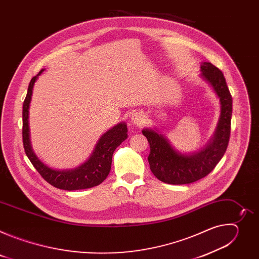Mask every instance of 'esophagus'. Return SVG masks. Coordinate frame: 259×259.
I'll return each instance as SVG.
<instances>
[{
    "instance_id": "34e87169",
    "label": "esophagus",
    "mask_w": 259,
    "mask_h": 259,
    "mask_svg": "<svg viewBox=\"0 0 259 259\" xmlns=\"http://www.w3.org/2000/svg\"><path fill=\"white\" fill-rule=\"evenodd\" d=\"M144 119H145L144 115L141 114V113H138V112L134 113V114L131 116V122H132V124H134V125H136V126H139V125H141L142 123H144Z\"/></svg>"
}]
</instances>
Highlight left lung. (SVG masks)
I'll return each mask as SVG.
<instances>
[{
  "instance_id": "1",
  "label": "left lung",
  "mask_w": 259,
  "mask_h": 259,
  "mask_svg": "<svg viewBox=\"0 0 259 259\" xmlns=\"http://www.w3.org/2000/svg\"><path fill=\"white\" fill-rule=\"evenodd\" d=\"M200 77L216 94L220 116L213 136L204 147L194 153H181L158 128H144L143 135L151 146L149 163L153 174L169 184H187L208 175L224 157L231 134L233 99L224 73L210 62L201 63Z\"/></svg>"
}]
</instances>
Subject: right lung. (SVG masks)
<instances>
[{"label": "right lung", "instance_id": "1", "mask_svg": "<svg viewBox=\"0 0 259 259\" xmlns=\"http://www.w3.org/2000/svg\"><path fill=\"white\" fill-rule=\"evenodd\" d=\"M43 70L44 69H42L38 75L30 80L27 94L23 102L22 139L25 154L36 171L42 175V177L47 182L57 189L65 191H76L96 187L107 177L110 171V166H112L113 154L115 150L128 137L127 124L125 122H121L102 134L95 144L90 157L80 166L73 169L63 170L49 167L40 160V158L35 155L32 150L28 121V109L33 85Z\"/></svg>", "mask_w": 259, "mask_h": 259}]
</instances>
